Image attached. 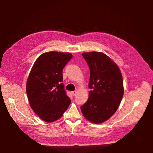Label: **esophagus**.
I'll return each instance as SVG.
<instances>
[{
	"instance_id": "esophagus-1",
	"label": "esophagus",
	"mask_w": 153,
	"mask_h": 153,
	"mask_svg": "<svg viewBox=\"0 0 153 153\" xmlns=\"http://www.w3.org/2000/svg\"><path fill=\"white\" fill-rule=\"evenodd\" d=\"M71 94H73V96H75V95L77 94V91H72V92H71Z\"/></svg>"
}]
</instances>
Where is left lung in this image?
Here are the masks:
<instances>
[{
	"mask_svg": "<svg viewBox=\"0 0 153 153\" xmlns=\"http://www.w3.org/2000/svg\"><path fill=\"white\" fill-rule=\"evenodd\" d=\"M90 70L89 97L80 109L92 123H101L117 111L123 96V82L117 64L101 52L83 53Z\"/></svg>",
	"mask_w": 153,
	"mask_h": 153,
	"instance_id": "8db88e82",
	"label": "left lung"
}]
</instances>
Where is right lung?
I'll list each match as a JSON object with an SVG mask.
<instances>
[{
  "mask_svg": "<svg viewBox=\"0 0 153 153\" xmlns=\"http://www.w3.org/2000/svg\"><path fill=\"white\" fill-rule=\"evenodd\" d=\"M72 57L70 53H45L37 59L31 70L27 94L32 110L43 121L58 120L71 103L64 90L62 71Z\"/></svg>",
  "mask_w": 153,
  "mask_h": 153,
  "instance_id": "right-lung-1",
  "label": "right lung"
}]
</instances>
